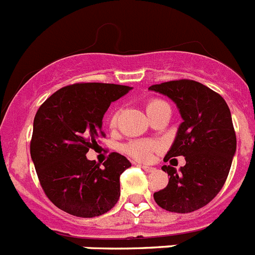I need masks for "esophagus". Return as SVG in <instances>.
Here are the masks:
<instances>
[{
  "instance_id": "1",
  "label": "esophagus",
  "mask_w": 255,
  "mask_h": 255,
  "mask_svg": "<svg viewBox=\"0 0 255 255\" xmlns=\"http://www.w3.org/2000/svg\"><path fill=\"white\" fill-rule=\"evenodd\" d=\"M139 167L142 168L143 170H146V172H152V170H155V168L150 167V165H146V164H143V165H139Z\"/></svg>"
}]
</instances>
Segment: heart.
Returning <instances> with one entry per match:
<instances>
[{
  "instance_id": "b5f03b06",
  "label": "heart",
  "mask_w": 255,
  "mask_h": 255,
  "mask_svg": "<svg viewBox=\"0 0 255 255\" xmlns=\"http://www.w3.org/2000/svg\"><path fill=\"white\" fill-rule=\"evenodd\" d=\"M167 103L160 100V99H150L147 100L146 103V109L147 113H151L153 111H156L157 108H160L163 105H165ZM120 119V111H115V112L111 115L109 117V126L111 128H116L117 123H119ZM124 152L129 156L134 157L136 160L140 161H147L151 157L152 152L156 150V144L150 140H131V142L126 143L125 146L123 147Z\"/></svg>"
}]
</instances>
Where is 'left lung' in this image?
<instances>
[{"label":"left lung","mask_w":255,"mask_h":255,"mask_svg":"<svg viewBox=\"0 0 255 255\" xmlns=\"http://www.w3.org/2000/svg\"><path fill=\"white\" fill-rule=\"evenodd\" d=\"M150 90L172 99L184 120L164 160L177 156L186 160L180 170L161 167L169 182L153 193V199L167 211L193 212L215 198L228 177L236 152L231 111L218 92L190 79L164 82Z\"/></svg>","instance_id":"left-lung-1"}]
</instances>
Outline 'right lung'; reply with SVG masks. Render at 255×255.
Segmentation results:
<instances>
[{"label": "right lung", "mask_w": 255, "mask_h": 255, "mask_svg": "<svg viewBox=\"0 0 255 255\" xmlns=\"http://www.w3.org/2000/svg\"><path fill=\"white\" fill-rule=\"evenodd\" d=\"M129 90L112 83H74L50 95L37 109L29 152L44 193L62 211L94 218L119 201L120 176L130 161L111 152L100 167L86 153L105 135L103 117L111 103Z\"/></svg>", "instance_id": "right-lung-1"}]
</instances>
